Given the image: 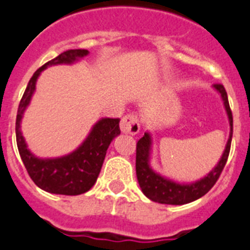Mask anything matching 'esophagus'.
Returning a JSON list of instances; mask_svg holds the SVG:
<instances>
[{"mask_svg": "<svg viewBox=\"0 0 250 250\" xmlns=\"http://www.w3.org/2000/svg\"><path fill=\"white\" fill-rule=\"evenodd\" d=\"M121 131L123 133H129V135H137L140 132V123L135 114L125 115L121 121Z\"/></svg>", "mask_w": 250, "mask_h": 250, "instance_id": "34e87169", "label": "esophagus"}]
</instances>
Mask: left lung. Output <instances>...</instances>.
Wrapping results in <instances>:
<instances>
[{
  "mask_svg": "<svg viewBox=\"0 0 250 250\" xmlns=\"http://www.w3.org/2000/svg\"><path fill=\"white\" fill-rule=\"evenodd\" d=\"M213 87L221 95L224 106L228 113L229 123H230V135H229L228 144H226L221 159L212 170L202 179L193 182V183H177L174 180L161 177L160 174L152 170V167H150V152L152 141H151L150 133L146 132L144 137L138 140L137 147H136V174H137L138 184L141 187L142 192L151 201L165 203V205H186L205 196L219 179L220 174L228 161L230 146H231L232 114L229 105L225 87L221 83H215Z\"/></svg>",
  "mask_w": 250,
  "mask_h": 250,
  "instance_id": "left-lung-1",
  "label": "left lung"
}]
</instances>
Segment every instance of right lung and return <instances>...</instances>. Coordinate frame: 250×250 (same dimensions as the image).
<instances>
[{
	"label": "right lung",
	"mask_w": 250,
	"mask_h": 250,
	"mask_svg": "<svg viewBox=\"0 0 250 250\" xmlns=\"http://www.w3.org/2000/svg\"><path fill=\"white\" fill-rule=\"evenodd\" d=\"M89 54L86 49H70L61 53L38 68L29 81L19 104L16 115V142L29 177L39 188L45 192L64 196H77L87 192L95 184L105 159L106 150L113 138L121 133L119 118H102L94 125L89 136L76 150L66 156L56 159H39L29 151L20 131L22 114L35 91V83L48 66L71 64Z\"/></svg>",
	"instance_id": "right-lung-1"
}]
</instances>
